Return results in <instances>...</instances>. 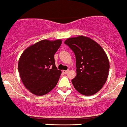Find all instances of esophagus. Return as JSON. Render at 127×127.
<instances>
[{
    "label": "esophagus",
    "instance_id": "34e87169",
    "mask_svg": "<svg viewBox=\"0 0 127 127\" xmlns=\"http://www.w3.org/2000/svg\"><path fill=\"white\" fill-rule=\"evenodd\" d=\"M68 71H69V70H63V71H62V72H63L64 74H66L68 72Z\"/></svg>",
    "mask_w": 127,
    "mask_h": 127
}]
</instances>
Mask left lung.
Returning a JSON list of instances; mask_svg holds the SVG:
<instances>
[{
  "mask_svg": "<svg viewBox=\"0 0 127 127\" xmlns=\"http://www.w3.org/2000/svg\"><path fill=\"white\" fill-rule=\"evenodd\" d=\"M64 43L76 57V76L71 80L75 90L84 96H92L106 83L109 71V61L102 47L85 36L70 37Z\"/></svg>",
  "mask_w": 127,
  "mask_h": 127,
  "instance_id": "8db88e82",
  "label": "left lung"
}]
</instances>
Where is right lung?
I'll return each mask as SVG.
<instances>
[{
    "instance_id": "right-lung-1",
    "label": "right lung",
    "mask_w": 127,
    "mask_h": 127,
    "mask_svg": "<svg viewBox=\"0 0 127 127\" xmlns=\"http://www.w3.org/2000/svg\"><path fill=\"white\" fill-rule=\"evenodd\" d=\"M62 40L44 39L29 46L19 59L18 71L24 86L36 96H43L53 90L62 71L57 70L54 54Z\"/></svg>"
}]
</instances>
